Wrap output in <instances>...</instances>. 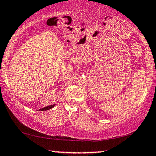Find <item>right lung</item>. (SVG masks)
<instances>
[{
  "mask_svg": "<svg viewBox=\"0 0 156 156\" xmlns=\"http://www.w3.org/2000/svg\"><path fill=\"white\" fill-rule=\"evenodd\" d=\"M55 106V104H53V105H50V106H46V107L42 108V109H40L39 110H40V111H46V110H49V109H52V108L54 107Z\"/></svg>",
  "mask_w": 156,
  "mask_h": 156,
  "instance_id": "obj_1",
  "label": "right lung"
}]
</instances>
